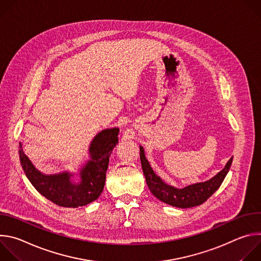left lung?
Masks as SVG:
<instances>
[{
  "label": "left lung",
  "mask_w": 261,
  "mask_h": 261,
  "mask_svg": "<svg viewBox=\"0 0 261 261\" xmlns=\"http://www.w3.org/2000/svg\"><path fill=\"white\" fill-rule=\"evenodd\" d=\"M139 151L142 171L145 176L147 187L152 194L162 202L180 208H188L200 205L207 198H210L219 189L222 181L224 180L226 174L228 173L232 163L231 157L224 168L212 178L205 181L191 184L189 186H186L185 188L178 189L171 185L166 184L159 175L155 173L147 159L145 158L144 150L141 145H139Z\"/></svg>",
  "instance_id": "1"
}]
</instances>
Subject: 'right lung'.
Returning <instances> with one entry per match:
<instances>
[{"label":"right lung","mask_w":261,"mask_h":261,"mask_svg":"<svg viewBox=\"0 0 261 261\" xmlns=\"http://www.w3.org/2000/svg\"><path fill=\"white\" fill-rule=\"evenodd\" d=\"M118 127L100 131L90 143L89 160L79 169L77 173L63 171L45 174L37 169L22 150L19 142V160L23 172L34 188L46 199L64 207L84 206L96 200L102 193L109 157L119 142ZM76 174L80 178H72Z\"/></svg>","instance_id":"right-lung-1"}]
</instances>
